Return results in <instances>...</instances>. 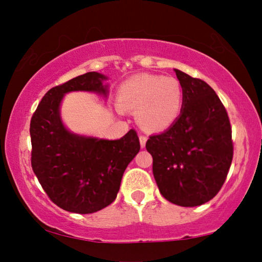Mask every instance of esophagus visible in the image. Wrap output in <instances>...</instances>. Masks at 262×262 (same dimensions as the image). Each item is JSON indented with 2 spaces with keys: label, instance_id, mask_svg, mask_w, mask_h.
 Listing matches in <instances>:
<instances>
[{
  "label": "esophagus",
  "instance_id": "34e87169",
  "mask_svg": "<svg viewBox=\"0 0 262 262\" xmlns=\"http://www.w3.org/2000/svg\"><path fill=\"white\" fill-rule=\"evenodd\" d=\"M146 141H148V137H146V136H139V143H141L142 148H144L145 146Z\"/></svg>",
  "mask_w": 262,
  "mask_h": 262
}]
</instances>
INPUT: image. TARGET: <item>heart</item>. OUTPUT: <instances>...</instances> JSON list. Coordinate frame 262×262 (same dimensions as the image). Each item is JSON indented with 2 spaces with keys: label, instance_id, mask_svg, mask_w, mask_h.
<instances>
[{
  "label": "heart",
  "instance_id": "heart-1",
  "mask_svg": "<svg viewBox=\"0 0 262 262\" xmlns=\"http://www.w3.org/2000/svg\"><path fill=\"white\" fill-rule=\"evenodd\" d=\"M117 100L121 110L136 111V121L143 130L160 132L178 120L184 105V91L174 77L141 74L120 85Z\"/></svg>",
  "mask_w": 262,
  "mask_h": 262
}]
</instances>
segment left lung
<instances>
[{"label":"left lung","instance_id":"8db88e82","mask_svg":"<svg viewBox=\"0 0 262 262\" xmlns=\"http://www.w3.org/2000/svg\"><path fill=\"white\" fill-rule=\"evenodd\" d=\"M184 91L178 120L145 148L152 156L156 184L168 202L199 206L220 192L232 161L234 145L227 110L200 78L175 69Z\"/></svg>","mask_w":262,"mask_h":262}]
</instances>
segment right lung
Masks as SVG:
<instances>
[{
  "instance_id": "right-lung-1",
  "label": "right lung",
  "mask_w": 262,
  "mask_h": 262,
  "mask_svg": "<svg viewBox=\"0 0 262 262\" xmlns=\"http://www.w3.org/2000/svg\"><path fill=\"white\" fill-rule=\"evenodd\" d=\"M105 75L87 73L50 89L31 119L32 169L49 198L60 209L93 213L117 198L121 178L141 145L130 130L116 141L73 134L64 126L59 107L70 92L107 96Z\"/></svg>"
}]
</instances>
